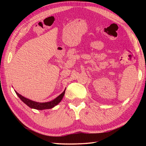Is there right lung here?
<instances>
[{
	"label": "right lung",
	"instance_id": "right-lung-1",
	"mask_svg": "<svg viewBox=\"0 0 146 146\" xmlns=\"http://www.w3.org/2000/svg\"><path fill=\"white\" fill-rule=\"evenodd\" d=\"M65 91L66 90H64L63 91V93H62L60 95H58L57 97L55 98V99L48 102H35V101L29 100L28 98H26L24 97H23V96H22L21 95H20V94L17 93L16 91H15V93L17 95V96L20 98V99L23 101L24 103H25L27 106H29V108H31L32 109H35V110H46V109L53 108V107H55V106L57 105L62 100V99L64 94H65Z\"/></svg>",
	"mask_w": 146,
	"mask_h": 146
}]
</instances>
